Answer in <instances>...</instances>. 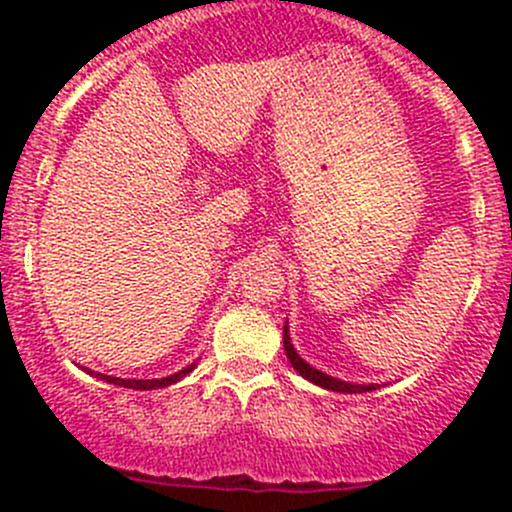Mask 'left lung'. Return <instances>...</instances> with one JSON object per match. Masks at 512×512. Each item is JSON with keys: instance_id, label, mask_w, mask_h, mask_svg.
I'll return each mask as SVG.
<instances>
[{"instance_id": "obj_1", "label": "left lung", "mask_w": 512, "mask_h": 512, "mask_svg": "<svg viewBox=\"0 0 512 512\" xmlns=\"http://www.w3.org/2000/svg\"><path fill=\"white\" fill-rule=\"evenodd\" d=\"M282 339H285V354L289 359V364L297 369V374H302L304 379L312 381V384L322 386V389H329V391H339V394H366V391H376L379 389V384H349V381H342V379H334V376L324 374V371L314 369L312 364H307V361L302 359V356L297 354V349H294L292 339H289V327L285 322V332H282Z\"/></svg>"}]
</instances>
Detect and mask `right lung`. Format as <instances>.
<instances>
[{
  "label": "right lung",
  "instance_id": "right-lung-1",
  "mask_svg": "<svg viewBox=\"0 0 512 512\" xmlns=\"http://www.w3.org/2000/svg\"><path fill=\"white\" fill-rule=\"evenodd\" d=\"M193 369H195V361H193V364L185 366V369H180L178 374L165 376V379H121V376H106V374H96V376H98V379H101V381H106V384L123 386V389L151 391V389H165V386L175 384V381H180L185 374H190V371H193ZM89 374H94V371H89Z\"/></svg>",
  "mask_w": 512,
  "mask_h": 512
}]
</instances>
